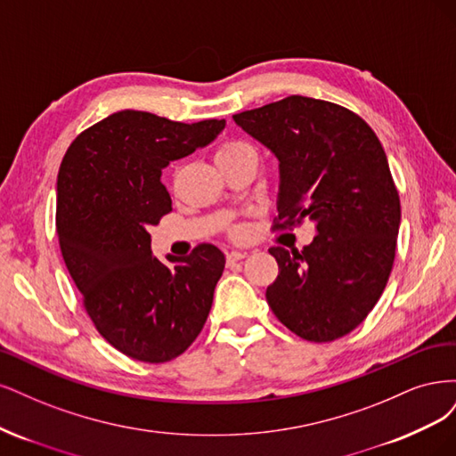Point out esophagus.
Segmentation results:
<instances>
[{"instance_id": "1", "label": "esophagus", "mask_w": 456, "mask_h": 456, "mask_svg": "<svg viewBox=\"0 0 456 456\" xmlns=\"http://www.w3.org/2000/svg\"><path fill=\"white\" fill-rule=\"evenodd\" d=\"M248 254L242 252V249H231V252H227V261L229 263H234V261H240L244 259Z\"/></svg>"}]
</instances>
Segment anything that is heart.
I'll return each mask as SVG.
<instances>
[{"label":"heart","instance_id":"heart-1","mask_svg":"<svg viewBox=\"0 0 456 456\" xmlns=\"http://www.w3.org/2000/svg\"><path fill=\"white\" fill-rule=\"evenodd\" d=\"M231 155H254L252 148L249 145L242 143V142H229L224 143L222 148L216 151V159H222V157H231Z\"/></svg>","mask_w":456,"mask_h":456}]
</instances>
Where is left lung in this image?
<instances>
[{
  "instance_id": "8db88e82",
  "label": "left lung",
  "mask_w": 456,
  "mask_h": 456,
  "mask_svg": "<svg viewBox=\"0 0 456 456\" xmlns=\"http://www.w3.org/2000/svg\"><path fill=\"white\" fill-rule=\"evenodd\" d=\"M232 119L281 163L274 229L316 225L301 252L269 249L267 303L301 339H339L373 311L394 265L402 208L383 145L356 113L297 94Z\"/></svg>"
}]
</instances>
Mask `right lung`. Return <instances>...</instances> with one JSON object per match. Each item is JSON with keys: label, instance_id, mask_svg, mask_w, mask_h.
Masks as SVG:
<instances>
[{"label": "right lung", "instance_id": "add662e5", "mask_svg": "<svg viewBox=\"0 0 456 456\" xmlns=\"http://www.w3.org/2000/svg\"><path fill=\"white\" fill-rule=\"evenodd\" d=\"M225 119L193 125L123 110L83 130L56 182V232L86 314L132 360L170 362L197 339L225 267L200 244L172 267L151 254L148 229L172 210L160 182L170 160L208 145Z\"/></svg>", "mask_w": 456, "mask_h": 456}]
</instances>
